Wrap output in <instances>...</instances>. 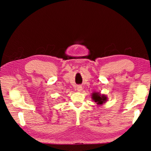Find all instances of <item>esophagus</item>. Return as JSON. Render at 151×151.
I'll return each instance as SVG.
<instances>
[{"label": "esophagus", "mask_w": 151, "mask_h": 151, "mask_svg": "<svg viewBox=\"0 0 151 151\" xmlns=\"http://www.w3.org/2000/svg\"><path fill=\"white\" fill-rule=\"evenodd\" d=\"M76 89H77L78 91H81L82 90V87L81 86H77V87H76Z\"/></svg>", "instance_id": "1"}]
</instances>
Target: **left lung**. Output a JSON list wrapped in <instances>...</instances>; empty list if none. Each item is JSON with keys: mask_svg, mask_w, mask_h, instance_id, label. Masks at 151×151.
<instances>
[{"mask_svg": "<svg viewBox=\"0 0 151 151\" xmlns=\"http://www.w3.org/2000/svg\"><path fill=\"white\" fill-rule=\"evenodd\" d=\"M93 101H95L98 105H101L107 101V97L105 95H101L97 92L93 93L91 95Z\"/></svg>", "mask_w": 151, "mask_h": 151, "instance_id": "left-lung-1", "label": "left lung"}]
</instances>
